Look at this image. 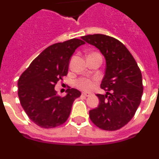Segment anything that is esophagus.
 Here are the masks:
<instances>
[{
	"instance_id": "esophagus-1",
	"label": "esophagus",
	"mask_w": 159,
	"mask_h": 159,
	"mask_svg": "<svg viewBox=\"0 0 159 159\" xmlns=\"http://www.w3.org/2000/svg\"><path fill=\"white\" fill-rule=\"evenodd\" d=\"M82 95L84 96H91V93H87V92H84V93H82Z\"/></svg>"
}]
</instances>
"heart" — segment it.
I'll list each match as a JSON object with an SVG mask.
<instances>
[{"instance_id":"1","label":"heart","mask_w":159,"mask_h":159,"mask_svg":"<svg viewBox=\"0 0 159 159\" xmlns=\"http://www.w3.org/2000/svg\"><path fill=\"white\" fill-rule=\"evenodd\" d=\"M76 85L77 87H78L81 89L89 91V90H91L94 87V81L89 79V78H79L78 80H77Z\"/></svg>"}]
</instances>
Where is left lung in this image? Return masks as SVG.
<instances>
[{"instance_id":"1","label":"left lung","mask_w":159,"mask_h":159,"mask_svg":"<svg viewBox=\"0 0 159 159\" xmlns=\"http://www.w3.org/2000/svg\"><path fill=\"white\" fill-rule=\"evenodd\" d=\"M81 38L100 49L106 59L100 87L107 93L96 94L100 103L90 110V119L101 129H119L133 118L141 101V71L129 51L118 40L100 34Z\"/></svg>"}]
</instances>
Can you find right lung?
<instances>
[{"mask_svg":"<svg viewBox=\"0 0 159 159\" xmlns=\"http://www.w3.org/2000/svg\"><path fill=\"white\" fill-rule=\"evenodd\" d=\"M82 40L73 38L50 45L35 58L18 81V96L27 116L44 129L61 125L69 118L75 99L81 93L66 89V96L56 94L55 85L66 76L70 57Z\"/></svg>","mask_w":159,"mask_h":159,"instance_id":"1","label":"right lung"}]
</instances>
